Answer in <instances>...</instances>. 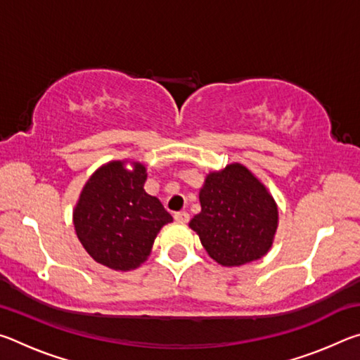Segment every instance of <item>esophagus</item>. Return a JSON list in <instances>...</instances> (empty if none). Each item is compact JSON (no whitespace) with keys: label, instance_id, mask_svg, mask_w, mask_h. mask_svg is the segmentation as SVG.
<instances>
[{"label":"esophagus","instance_id":"34e87169","mask_svg":"<svg viewBox=\"0 0 360 360\" xmlns=\"http://www.w3.org/2000/svg\"><path fill=\"white\" fill-rule=\"evenodd\" d=\"M174 219L178 222H187L188 219H191V216H188V212H186V211H178V212H174Z\"/></svg>","mask_w":360,"mask_h":360}]
</instances>
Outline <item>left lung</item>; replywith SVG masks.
Masks as SVG:
<instances>
[{
  "label": "left lung",
  "mask_w": 360,
  "mask_h": 360,
  "mask_svg": "<svg viewBox=\"0 0 360 360\" xmlns=\"http://www.w3.org/2000/svg\"><path fill=\"white\" fill-rule=\"evenodd\" d=\"M202 211L188 224L206 252L224 266L257 260L271 248L278 208L265 186L240 163L210 173L200 191Z\"/></svg>",
  "instance_id": "1"
}]
</instances>
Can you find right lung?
<instances>
[{
	"instance_id": "1",
	"label": "right lung",
	"mask_w": 360,
	"mask_h": 360,
	"mask_svg": "<svg viewBox=\"0 0 360 360\" xmlns=\"http://www.w3.org/2000/svg\"><path fill=\"white\" fill-rule=\"evenodd\" d=\"M148 174L139 163L127 169L111 162L92 174L72 212L76 235L95 262L133 270L150 254L163 225L173 217L160 200L146 193Z\"/></svg>"
}]
</instances>
